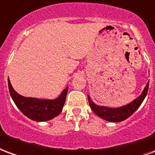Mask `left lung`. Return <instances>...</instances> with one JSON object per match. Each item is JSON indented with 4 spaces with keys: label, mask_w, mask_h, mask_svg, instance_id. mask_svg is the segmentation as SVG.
I'll return each instance as SVG.
<instances>
[{
    "label": "left lung",
    "mask_w": 155,
    "mask_h": 155,
    "mask_svg": "<svg viewBox=\"0 0 155 155\" xmlns=\"http://www.w3.org/2000/svg\"><path fill=\"white\" fill-rule=\"evenodd\" d=\"M149 85H150V81L146 84L144 89L139 97L132 101L131 103L118 107H108L106 106L97 105L92 101L89 95H87L90 107L92 108V110L95 114H97L98 117H100L104 120H107L108 122H114V123L124 121L128 117H130L141 105L147 95Z\"/></svg>",
    "instance_id": "8db88e82"
}]
</instances>
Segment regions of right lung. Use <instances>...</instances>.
<instances>
[{
    "label": "right lung",
    "instance_id": "add662e5",
    "mask_svg": "<svg viewBox=\"0 0 155 155\" xmlns=\"http://www.w3.org/2000/svg\"><path fill=\"white\" fill-rule=\"evenodd\" d=\"M8 87L11 97L20 111L27 118L37 122L48 121L60 114L68 91V87H67L55 99H40L20 95L13 89L9 78Z\"/></svg>",
    "mask_w": 155,
    "mask_h": 155
}]
</instances>
